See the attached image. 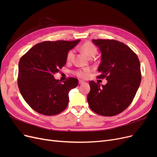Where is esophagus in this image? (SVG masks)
Masks as SVG:
<instances>
[{
  "mask_svg": "<svg viewBox=\"0 0 157 157\" xmlns=\"http://www.w3.org/2000/svg\"><path fill=\"white\" fill-rule=\"evenodd\" d=\"M78 83H79L80 84H82L85 83V82H84V81H83V80H80L79 81H78Z\"/></svg>",
  "mask_w": 157,
  "mask_h": 157,
  "instance_id": "esophagus-1",
  "label": "esophagus"
}]
</instances>
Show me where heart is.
Wrapping results in <instances>:
<instances>
[{
    "label": "heart",
    "mask_w": 157,
    "mask_h": 157,
    "mask_svg": "<svg viewBox=\"0 0 157 157\" xmlns=\"http://www.w3.org/2000/svg\"><path fill=\"white\" fill-rule=\"evenodd\" d=\"M81 50L83 53L88 58L94 57L97 54V48L94 44L90 42H86L81 46ZM75 52L73 50H70L67 55V61H71L73 59ZM90 69L88 68H85L82 69H77L74 71V74L78 77L81 78H87L90 73Z\"/></svg>",
    "instance_id": "heart-1"
}]
</instances>
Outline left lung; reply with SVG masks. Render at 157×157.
<instances>
[{
    "label": "left lung",
    "instance_id": "8db88e82",
    "mask_svg": "<svg viewBox=\"0 0 157 157\" xmlns=\"http://www.w3.org/2000/svg\"><path fill=\"white\" fill-rule=\"evenodd\" d=\"M101 51L98 78H106L101 85L90 80L87 100L92 110L105 117L118 115L130 105L141 80L140 60L130 47L113 39H92Z\"/></svg>",
    "mask_w": 157,
    "mask_h": 157
}]
</instances>
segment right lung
I'll return each instance as SVG.
<instances>
[{"label": "right lung", "instance_id": "obj_1", "mask_svg": "<svg viewBox=\"0 0 157 157\" xmlns=\"http://www.w3.org/2000/svg\"><path fill=\"white\" fill-rule=\"evenodd\" d=\"M56 40L36 44L19 62L17 85L22 97L33 110L44 115H56L69 103V92L78 86L69 77L61 82L54 77L66 64L67 55L80 42Z\"/></svg>", "mask_w": 157, "mask_h": 157}]
</instances>
